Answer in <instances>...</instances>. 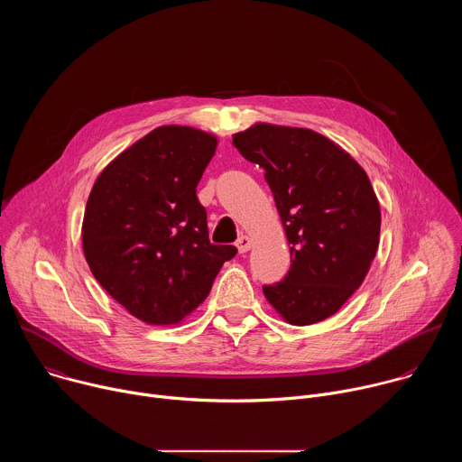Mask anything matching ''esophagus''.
Returning <instances> with one entry per match:
<instances>
[{"mask_svg": "<svg viewBox=\"0 0 462 462\" xmlns=\"http://www.w3.org/2000/svg\"><path fill=\"white\" fill-rule=\"evenodd\" d=\"M236 246H237L239 254H245V252H248V250L252 248V241H250V237H246V236H241V237L237 239Z\"/></svg>", "mask_w": 462, "mask_h": 462, "instance_id": "1", "label": "esophagus"}]
</instances>
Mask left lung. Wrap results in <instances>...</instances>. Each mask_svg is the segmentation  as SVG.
I'll use <instances>...</instances> for the list:
<instances>
[{"label":"left lung","mask_w":462,"mask_h":462,"mask_svg":"<svg viewBox=\"0 0 462 462\" xmlns=\"http://www.w3.org/2000/svg\"><path fill=\"white\" fill-rule=\"evenodd\" d=\"M265 170L291 245L285 278L263 285L292 325L333 316L362 285L378 248L380 207L360 164L316 131L255 124L234 135Z\"/></svg>","instance_id":"8db88e82"}]
</instances>
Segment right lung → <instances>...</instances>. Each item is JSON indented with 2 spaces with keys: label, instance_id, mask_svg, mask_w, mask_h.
Returning <instances> with one entry per match:
<instances>
[{
  "label": "right lung",
  "instance_id": "right-lung-1",
  "mask_svg": "<svg viewBox=\"0 0 462 462\" xmlns=\"http://www.w3.org/2000/svg\"><path fill=\"white\" fill-rule=\"evenodd\" d=\"M217 141L162 125L120 153L97 179L82 225L84 254L106 292L152 325L179 323L210 292L232 245L208 239L197 199Z\"/></svg>",
  "mask_w": 462,
  "mask_h": 462
}]
</instances>
